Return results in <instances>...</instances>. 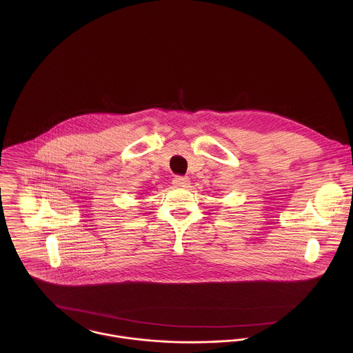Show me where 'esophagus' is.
<instances>
[{"mask_svg": "<svg viewBox=\"0 0 353 353\" xmlns=\"http://www.w3.org/2000/svg\"><path fill=\"white\" fill-rule=\"evenodd\" d=\"M172 183H174L175 188H182V189H185V188H189L190 181H189V178H185V176H175L174 181H172Z\"/></svg>", "mask_w": 353, "mask_h": 353, "instance_id": "obj_1", "label": "esophagus"}]
</instances>
